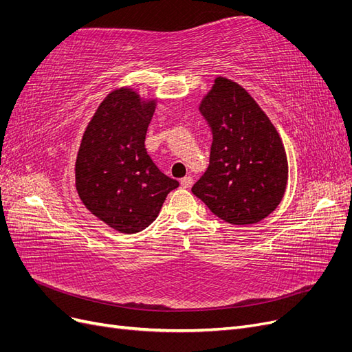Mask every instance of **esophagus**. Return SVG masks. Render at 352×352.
I'll use <instances>...</instances> for the list:
<instances>
[{"mask_svg": "<svg viewBox=\"0 0 352 352\" xmlns=\"http://www.w3.org/2000/svg\"><path fill=\"white\" fill-rule=\"evenodd\" d=\"M192 184H194V180L190 176H186V177L180 180V185H182L184 188H190V186H192Z\"/></svg>", "mask_w": 352, "mask_h": 352, "instance_id": "esophagus-1", "label": "esophagus"}]
</instances>
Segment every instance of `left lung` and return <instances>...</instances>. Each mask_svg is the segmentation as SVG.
<instances>
[{
	"label": "left lung",
	"instance_id": "left-lung-1",
	"mask_svg": "<svg viewBox=\"0 0 352 352\" xmlns=\"http://www.w3.org/2000/svg\"><path fill=\"white\" fill-rule=\"evenodd\" d=\"M212 132L210 166L192 192L230 225H254L278 208L287 185L282 138L239 83L216 78L199 104Z\"/></svg>",
	"mask_w": 352,
	"mask_h": 352
}]
</instances>
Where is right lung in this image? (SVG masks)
<instances>
[{
    "mask_svg": "<svg viewBox=\"0 0 352 352\" xmlns=\"http://www.w3.org/2000/svg\"><path fill=\"white\" fill-rule=\"evenodd\" d=\"M157 100L132 88L111 91L82 136L74 166L78 194L92 214L120 233H136L157 219L179 182L154 164L145 135Z\"/></svg>",
    "mask_w": 352,
    "mask_h": 352,
    "instance_id": "add662e5",
    "label": "right lung"
}]
</instances>
